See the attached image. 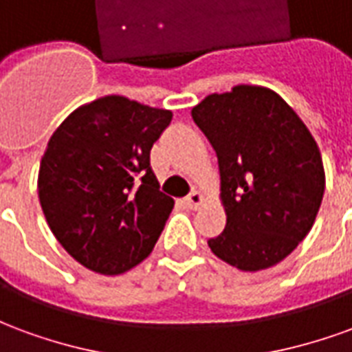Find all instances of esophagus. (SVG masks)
<instances>
[{
    "label": "esophagus",
    "instance_id": "34e87169",
    "mask_svg": "<svg viewBox=\"0 0 352 352\" xmlns=\"http://www.w3.org/2000/svg\"><path fill=\"white\" fill-rule=\"evenodd\" d=\"M184 201H186V206L190 207V209H198V207L204 204V196H201L199 192L194 190V192H190L188 196H186V199H184Z\"/></svg>",
    "mask_w": 352,
    "mask_h": 352
}]
</instances>
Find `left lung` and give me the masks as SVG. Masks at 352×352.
Wrapping results in <instances>:
<instances>
[{
    "label": "left lung",
    "mask_w": 352,
    "mask_h": 352,
    "mask_svg": "<svg viewBox=\"0 0 352 352\" xmlns=\"http://www.w3.org/2000/svg\"><path fill=\"white\" fill-rule=\"evenodd\" d=\"M192 118L217 153L226 228L211 251L243 272L272 267L309 234L324 194L315 139L287 101L262 87L211 94Z\"/></svg>",
    "instance_id": "1"
}]
</instances>
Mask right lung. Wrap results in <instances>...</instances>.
I'll use <instances>...</instances> for the list:
<instances>
[{
	"label": "right lung",
	"instance_id": "right-lung-1",
	"mask_svg": "<svg viewBox=\"0 0 352 352\" xmlns=\"http://www.w3.org/2000/svg\"><path fill=\"white\" fill-rule=\"evenodd\" d=\"M171 111L105 96L52 133L39 168V201L52 234L80 264L118 275L145 260L173 199L160 192L151 148Z\"/></svg>",
	"mask_w": 352,
	"mask_h": 352
}]
</instances>
